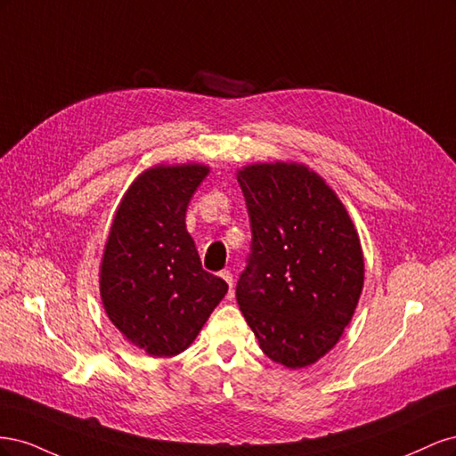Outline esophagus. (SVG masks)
Listing matches in <instances>:
<instances>
[{
    "label": "esophagus",
    "mask_w": 456,
    "mask_h": 456,
    "mask_svg": "<svg viewBox=\"0 0 456 456\" xmlns=\"http://www.w3.org/2000/svg\"><path fill=\"white\" fill-rule=\"evenodd\" d=\"M220 278H223V280L228 283L230 291H232V289H233V275H232L228 270H224V272H220Z\"/></svg>",
    "instance_id": "obj_1"
}]
</instances>
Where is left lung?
<instances>
[{
  "mask_svg": "<svg viewBox=\"0 0 456 456\" xmlns=\"http://www.w3.org/2000/svg\"><path fill=\"white\" fill-rule=\"evenodd\" d=\"M238 183L253 233L240 310L272 362L312 365L338 342L360 300V238L335 191L305 165H249Z\"/></svg>",
  "mask_w": 456,
  "mask_h": 456,
  "instance_id": "1",
  "label": "left lung"
}]
</instances>
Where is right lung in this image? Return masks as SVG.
<instances>
[{"label":"right lung","instance_id":"1","mask_svg":"<svg viewBox=\"0 0 456 456\" xmlns=\"http://www.w3.org/2000/svg\"><path fill=\"white\" fill-rule=\"evenodd\" d=\"M205 165H158L123 196L101 266L104 310L134 346L169 357L186 350L228 283L201 268L186 230L188 203Z\"/></svg>","mask_w":456,"mask_h":456}]
</instances>
